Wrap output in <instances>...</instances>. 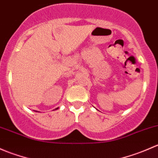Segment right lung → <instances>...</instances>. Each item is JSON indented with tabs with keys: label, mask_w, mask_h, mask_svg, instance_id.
<instances>
[{
	"label": "right lung",
	"mask_w": 158,
	"mask_h": 158,
	"mask_svg": "<svg viewBox=\"0 0 158 158\" xmlns=\"http://www.w3.org/2000/svg\"><path fill=\"white\" fill-rule=\"evenodd\" d=\"M57 109H58V108H56V110H57Z\"/></svg>",
	"instance_id": "1"
}]
</instances>
